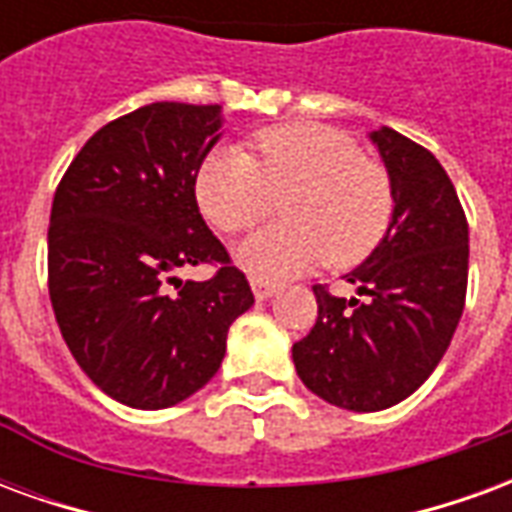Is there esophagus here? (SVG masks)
<instances>
[{"mask_svg": "<svg viewBox=\"0 0 512 512\" xmlns=\"http://www.w3.org/2000/svg\"><path fill=\"white\" fill-rule=\"evenodd\" d=\"M252 293H255L257 301H266L271 299L274 293H277V285H271V282H266V279H252Z\"/></svg>", "mask_w": 512, "mask_h": 512, "instance_id": "1", "label": "esophagus"}]
</instances>
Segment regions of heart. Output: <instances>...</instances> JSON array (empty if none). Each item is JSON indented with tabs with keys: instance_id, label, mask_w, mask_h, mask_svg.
<instances>
[{
	"instance_id": "1",
	"label": "heart",
	"mask_w": 512,
	"mask_h": 512,
	"mask_svg": "<svg viewBox=\"0 0 512 512\" xmlns=\"http://www.w3.org/2000/svg\"><path fill=\"white\" fill-rule=\"evenodd\" d=\"M252 156L216 147L194 180L205 219L227 235L244 233L288 194L282 216L238 246V263L257 279H288L315 263H362L395 216V189L384 164L362 156L351 136L329 126L293 123L252 139Z\"/></svg>"
}]
</instances>
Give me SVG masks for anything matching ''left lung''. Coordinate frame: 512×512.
<instances>
[{"mask_svg":"<svg viewBox=\"0 0 512 512\" xmlns=\"http://www.w3.org/2000/svg\"><path fill=\"white\" fill-rule=\"evenodd\" d=\"M395 189L384 241L345 279L365 299L315 285L318 321L293 345L304 386L332 406L381 411L428 381L461 321L469 224L436 156L381 126L370 134Z\"/></svg>","mask_w":512,"mask_h":512,"instance_id":"1","label":"left lung"}]
</instances>
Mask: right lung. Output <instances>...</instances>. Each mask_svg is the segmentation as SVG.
<instances>
[{
	"label": "right lung",
	"mask_w": 512,
	"mask_h": 512,
	"mask_svg": "<svg viewBox=\"0 0 512 512\" xmlns=\"http://www.w3.org/2000/svg\"><path fill=\"white\" fill-rule=\"evenodd\" d=\"M222 106L161 101L95 131L62 175L49 224V296L73 359L131 408H169L222 367L252 288L194 197ZM216 262L205 283L174 271ZM176 285V293L168 290Z\"/></svg>",
	"instance_id": "1"
}]
</instances>
